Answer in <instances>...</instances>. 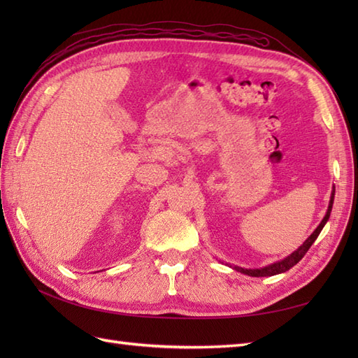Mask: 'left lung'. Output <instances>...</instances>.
Listing matches in <instances>:
<instances>
[{"instance_id":"obj_1","label":"left lung","mask_w":358,"mask_h":358,"mask_svg":"<svg viewBox=\"0 0 358 358\" xmlns=\"http://www.w3.org/2000/svg\"><path fill=\"white\" fill-rule=\"evenodd\" d=\"M334 195H336V187L332 189L331 192V200H329V206H328V210H326V215L323 217L322 223L317 226V229L309 235V237L306 238V241L303 243V245L295 249L292 254H289L287 257H285L283 260L280 262H275V263H271L268 266H263V268L260 269H245V268H240V266H231L232 269L238 271L241 273H245V275H249V277H272V275H277V273H283L286 271H289L292 268V266H295L296 263H299L303 257H305V254L309 250V248L313 246V243L317 240L318 235H320L322 229L324 227V224L328 223V220L331 217V210H332V204H334Z\"/></svg>"}]
</instances>
